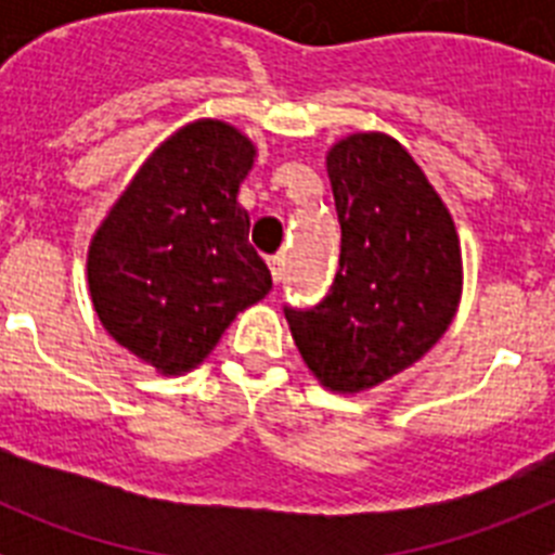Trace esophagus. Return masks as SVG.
I'll return each instance as SVG.
<instances>
[{
  "mask_svg": "<svg viewBox=\"0 0 555 555\" xmlns=\"http://www.w3.org/2000/svg\"><path fill=\"white\" fill-rule=\"evenodd\" d=\"M269 272H272L274 283H281V278H283V255H272V258H269Z\"/></svg>",
  "mask_w": 555,
  "mask_h": 555,
  "instance_id": "esophagus-1",
  "label": "esophagus"
}]
</instances>
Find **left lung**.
I'll return each mask as SVG.
<instances>
[{"label":"left lung","mask_w":555,"mask_h":555,"mask_svg":"<svg viewBox=\"0 0 555 555\" xmlns=\"http://www.w3.org/2000/svg\"><path fill=\"white\" fill-rule=\"evenodd\" d=\"M341 253L313 308L283 306L308 370L333 391H364L409 370L444 336L461 297L453 219L409 152L358 132L327 155Z\"/></svg>","instance_id":"left-lung-1"}]
</instances>
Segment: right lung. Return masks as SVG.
<instances>
[{
  "mask_svg": "<svg viewBox=\"0 0 555 555\" xmlns=\"http://www.w3.org/2000/svg\"><path fill=\"white\" fill-rule=\"evenodd\" d=\"M255 150L222 121H194L152 152L88 249L96 317L164 375L197 366L272 274L235 203Z\"/></svg>",
  "mask_w": 555,
  "mask_h": 555,
  "instance_id": "1",
  "label": "right lung"
}]
</instances>
